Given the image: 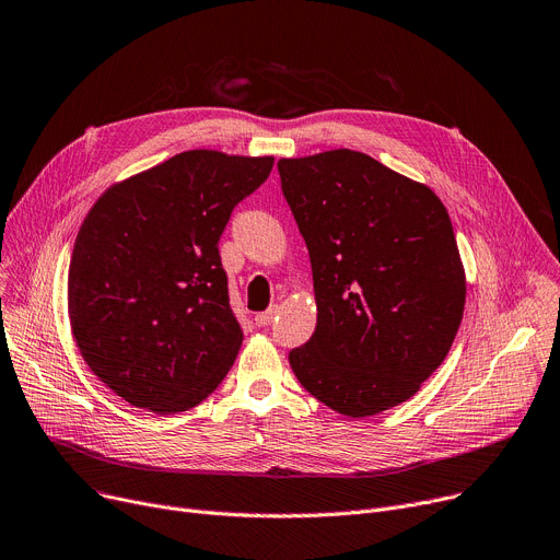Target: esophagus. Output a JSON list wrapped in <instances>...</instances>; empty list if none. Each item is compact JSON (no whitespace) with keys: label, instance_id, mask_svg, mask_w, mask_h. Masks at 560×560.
<instances>
[{"label":"esophagus","instance_id":"obj_1","mask_svg":"<svg viewBox=\"0 0 560 560\" xmlns=\"http://www.w3.org/2000/svg\"><path fill=\"white\" fill-rule=\"evenodd\" d=\"M277 313H279V306H270L268 311H262V313H258L254 319H256V325L258 327H270L272 322L277 319Z\"/></svg>","mask_w":560,"mask_h":560}]
</instances>
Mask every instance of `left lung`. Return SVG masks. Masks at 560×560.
<instances>
[{
	"label": "left lung",
	"mask_w": 560,
	"mask_h": 560,
	"mask_svg": "<svg viewBox=\"0 0 560 560\" xmlns=\"http://www.w3.org/2000/svg\"><path fill=\"white\" fill-rule=\"evenodd\" d=\"M304 235L315 334L288 354L300 384L349 418L413 397L465 306L452 220L435 192L354 150L277 163Z\"/></svg>",
	"instance_id": "left-lung-1"
}]
</instances>
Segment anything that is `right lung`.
<instances>
[{"label": "right lung", "mask_w": 560, "mask_h": 560, "mask_svg": "<svg viewBox=\"0 0 560 560\" xmlns=\"http://www.w3.org/2000/svg\"><path fill=\"white\" fill-rule=\"evenodd\" d=\"M275 159L182 152L108 188L85 215L68 277L83 361L138 408L182 413L209 397L243 345L220 235Z\"/></svg>", "instance_id": "obj_1"}]
</instances>
